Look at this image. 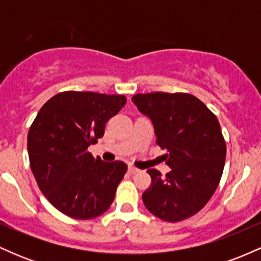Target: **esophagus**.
<instances>
[{"label": "esophagus", "mask_w": 261, "mask_h": 261, "mask_svg": "<svg viewBox=\"0 0 261 261\" xmlns=\"http://www.w3.org/2000/svg\"><path fill=\"white\" fill-rule=\"evenodd\" d=\"M139 172H140V169L136 168V167H134V166L128 167V173H130V174H136V173H139Z\"/></svg>", "instance_id": "esophagus-1"}]
</instances>
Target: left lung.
Returning a JSON list of instances; mask_svg holds the SVG:
<instances>
[{"label": "left lung", "mask_w": 261, "mask_h": 261, "mask_svg": "<svg viewBox=\"0 0 261 261\" xmlns=\"http://www.w3.org/2000/svg\"><path fill=\"white\" fill-rule=\"evenodd\" d=\"M133 101L154 126L155 142L167 149L166 178L148 169L151 185L142 194L151 214L179 222L201 210L220 184L226 161V141L216 115L189 93L135 94Z\"/></svg>", "instance_id": "1"}]
</instances>
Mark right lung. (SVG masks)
I'll list each match as a JSON object with an SVG mask.
<instances>
[{"label": "right lung", "mask_w": 261, "mask_h": 261, "mask_svg": "<svg viewBox=\"0 0 261 261\" xmlns=\"http://www.w3.org/2000/svg\"><path fill=\"white\" fill-rule=\"evenodd\" d=\"M126 103L121 94L66 91L39 110L28 133V154L38 187L55 208L91 220L110 207L127 166L103 162L88 147Z\"/></svg>", "instance_id": "right-lung-1"}]
</instances>
